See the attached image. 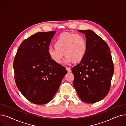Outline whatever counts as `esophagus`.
Here are the masks:
<instances>
[{"label":"esophagus","instance_id":"obj_1","mask_svg":"<svg viewBox=\"0 0 126 126\" xmlns=\"http://www.w3.org/2000/svg\"><path fill=\"white\" fill-rule=\"evenodd\" d=\"M66 70H67V71H68V72H70L71 71V68H70V67H66Z\"/></svg>","mask_w":126,"mask_h":126}]
</instances>
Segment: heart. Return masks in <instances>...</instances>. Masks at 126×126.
<instances>
[{
    "label": "heart",
    "mask_w": 126,
    "mask_h": 126,
    "mask_svg": "<svg viewBox=\"0 0 126 126\" xmlns=\"http://www.w3.org/2000/svg\"><path fill=\"white\" fill-rule=\"evenodd\" d=\"M55 48L50 47L48 54L52 60L61 64L64 57L66 56L65 62H79L85 56L87 43L85 38L80 34L64 32L60 35L55 42Z\"/></svg>",
    "instance_id": "obj_1"
}]
</instances>
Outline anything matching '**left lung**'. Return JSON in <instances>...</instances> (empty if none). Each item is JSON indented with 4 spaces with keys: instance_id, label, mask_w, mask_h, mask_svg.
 Masks as SVG:
<instances>
[{
    "instance_id": "1",
    "label": "left lung",
    "mask_w": 126,
    "mask_h": 126,
    "mask_svg": "<svg viewBox=\"0 0 126 126\" xmlns=\"http://www.w3.org/2000/svg\"><path fill=\"white\" fill-rule=\"evenodd\" d=\"M85 35L86 52L72 68L73 84L81 100L87 103L102 100L108 94L114 65L108 44L92 30H78Z\"/></svg>"
}]
</instances>
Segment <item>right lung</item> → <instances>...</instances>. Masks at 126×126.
Here are the masks:
<instances>
[{
  "label": "right lung",
  "instance_id": "obj_1",
  "mask_svg": "<svg viewBox=\"0 0 126 126\" xmlns=\"http://www.w3.org/2000/svg\"><path fill=\"white\" fill-rule=\"evenodd\" d=\"M56 31L37 32L25 39L15 57L13 67L19 90L30 102L49 103L67 73L50 59L48 49Z\"/></svg>",
  "mask_w": 126,
  "mask_h": 126
}]
</instances>
